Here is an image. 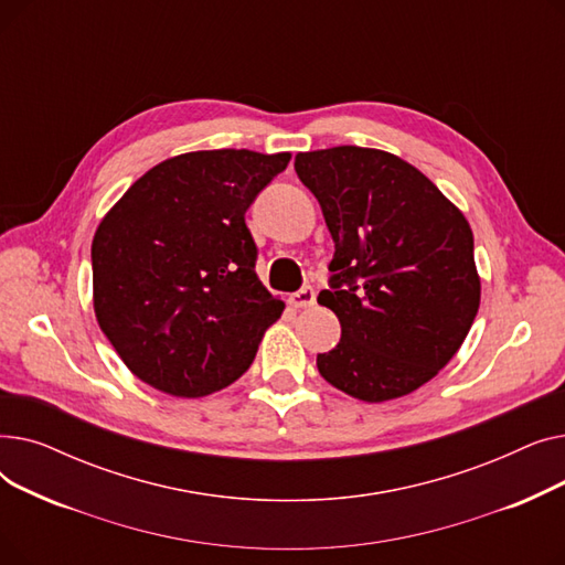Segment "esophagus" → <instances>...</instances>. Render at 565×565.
I'll use <instances>...</instances> for the list:
<instances>
[{
  "mask_svg": "<svg viewBox=\"0 0 565 565\" xmlns=\"http://www.w3.org/2000/svg\"><path fill=\"white\" fill-rule=\"evenodd\" d=\"M288 302H290V307H295V309H309V307L316 305V290H313L311 286H305V288H300L298 292H292Z\"/></svg>",
  "mask_w": 565,
  "mask_h": 565,
  "instance_id": "obj_1",
  "label": "esophagus"
}]
</instances>
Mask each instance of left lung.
I'll return each mask as SVG.
<instances>
[{
    "instance_id": "obj_1",
    "label": "left lung",
    "mask_w": 565,
    "mask_h": 565,
    "mask_svg": "<svg viewBox=\"0 0 565 565\" xmlns=\"http://www.w3.org/2000/svg\"><path fill=\"white\" fill-rule=\"evenodd\" d=\"M334 241L330 290L341 341L318 354L332 387L364 403L412 394L451 362L481 305L473 235L409 162L377 148L295 156Z\"/></svg>"
}]
</instances>
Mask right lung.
Instances as JSON below:
<instances>
[{"mask_svg": "<svg viewBox=\"0 0 565 565\" xmlns=\"http://www.w3.org/2000/svg\"><path fill=\"white\" fill-rule=\"evenodd\" d=\"M288 160L247 148L175 156L103 217L92 245L94 309L141 382L199 398L252 366L284 302L256 275L245 213Z\"/></svg>", "mask_w": 565, "mask_h": 565, "instance_id": "obj_1", "label": "right lung"}]
</instances>
